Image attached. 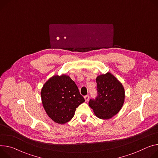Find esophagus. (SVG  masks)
<instances>
[{
  "instance_id": "1",
  "label": "esophagus",
  "mask_w": 158,
  "mask_h": 158,
  "mask_svg": "<svg viewBox=\"0 0 158 158\" xmlns=\"http://www.w3.org/2000/svg\"><path fill=\"white\" fill-rule=\"evenodd\" d=\"M89 95H86V96H84V99H85V102H88L89 101Z\"/></svg>"
}]
</instances>
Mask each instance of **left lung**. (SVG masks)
<instances>
[{
  "label": "left lung",
  "mask_w": 158,
  "mask_h": 158,
  "mask_svg": "<svg viewBox=\"0 0 158 158\" xmlns=\"http://www.w3.org/2000/svg\"><path fill=\"white\" fill-rule=\"evenodd\" d=\"M96 81L98 96L95 99L89 100V106L98 118L110 119L116 115L123 105L124 88L110 73L98 76Z\"/></svg>",
  "instance_id": "1"
}]
</instances>
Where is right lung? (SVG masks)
Returning <instances> with one entry per match:
<instances>
[{"instance_id":"1","label":"right lung","mask_w":158,"mask_h":158,"mask_svg":"<svg viewBox=\"0 0 158 158\" xmlns=\"http://www.w3.org/2000/svg\"><path fill=\"white\" fill-rule=\"evenodd\" d=\"M41 97L48 116L59 124L69 122L76 108L85 101L76 83L65 74L50 77L43 85Z\"/></svg>"}]
</instances>
